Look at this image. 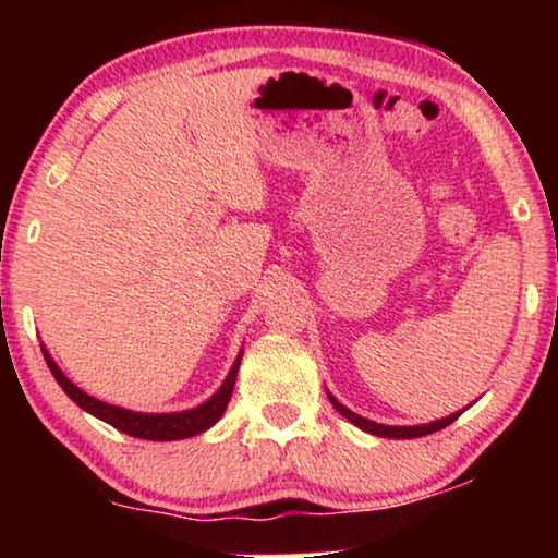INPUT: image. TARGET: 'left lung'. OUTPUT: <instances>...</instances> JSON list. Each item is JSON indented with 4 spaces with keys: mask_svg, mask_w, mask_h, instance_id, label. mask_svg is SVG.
Listing matches in <instances>:
<instances>
[{
    "mask_svg": "<svg viewBox=\"0 0 558 558\" xmlns=\"http://www.w3.org/2000/svg\"><path fill=\"white\" fill-rule=\"evenodd\" d=\"M330 401H332V407L338 409L340 414L348 418V422H353L355 426H361L363 432H371V434H376V437H391V439H411V437H424V434H432V432H439V429H445V426L452 424L454 418L462 414V411H460V414H452V416H447V418H439V422L422 424V426H386V424H376V422H371V418H363V416H357L355 411L345 409V407H342L340 401H335L332 396H330Z\"/></svg>",
    "mask_w": 558,
    "mask_h": 558,
    "instance_id": "8db88e82",
    "label": "left lung"
}]
</instances>
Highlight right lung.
Instances as JSON below:
<instances>
[{"label":"right lung","instance_id":"right-lung-1","mask_svg":"<svg viewBox=\"0 0 558 558\" xmlns=\"http://www.w3.org/2000/svg\"><path fill=\"white\" fill-rule=\"evenodd\" d=\"M43 355H45V363H48L50 373L60 384V388H63V391L71 396V399L78 403L81 409H86L88 414H94L96 418H101V422L111 424L113 429L132 434V437H140V439H151V441L187 439V437H195V434H201L208 429V426L216 424L218 418L223 416L228 401H231L235 373H239V365H241V357H239V361L233 363L231 373H228V378L223 380V386L218 388L216 396H210L208 401L201 403V407H195L190 411H180V414H140V411H126V409L111 407V403H104V401L94 399V396L83 393L78 386H73L71 380L65 378V373L58 368L56 361H52L45 348H43Z\"/></svg>","mask_w":558,"mask_h":558}]
</instances>
